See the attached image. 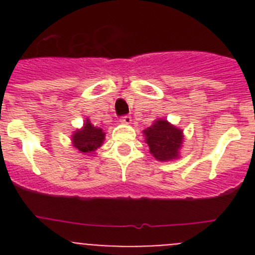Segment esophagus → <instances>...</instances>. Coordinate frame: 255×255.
I'll use <instances>...</instances> for the list:
<instances>
[{"label":"esophagus","mask_w":255,"mask_h":255,"mask_svg":"<svg viewBox=\"0 0 255 255\" xmlns=\"http://www.w3.org/2000/svg\"><path fill=\"white\" fill-rule=\"evenodd\" d=\"M120 123H123V124H130V123H131V117H130L129 115H125V116H121Z\"/></svg>","instance_id":"1"}]
</instances>
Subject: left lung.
I'll list each match as a JSON object with an SVG mask.
<instances>
[{"label": "left lung", "instance_id": "left-lung-1", "mask_svg": "<svg viewBox=\"0 0 255 255\" xmlns=\"http://www.w3.org/2000/svg\"><path fill=\"white\" fill-rule=\"evenodd\" d=\"M149 152L158 161L176 158L182 141V131L166 120H157L150 128L144 130Z\"/></svg>", "mask_w": 255, "mask_h": 255}]
</instances>
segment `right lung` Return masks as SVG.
Segmentation results:
<instances>
[{
	"label": "right lung",
	"mask_w": 255,
	"mask_h": 255,
	"mask_svg": "<svg viewBox=\"0 0 255 255\" xmlns=\"http://www.w3.org/2000/svg\"><path fill=\"white\" fill-rule=\"evenodd\" d=\"M103 140H105V132L100 128L92 125L89 120H87L82 130H76L75 134L73 135L74 147L84 154L94 152L97 148L102 145Z\"/></svg>",
	"instance_id": "obj_1"
}]
</instances>
